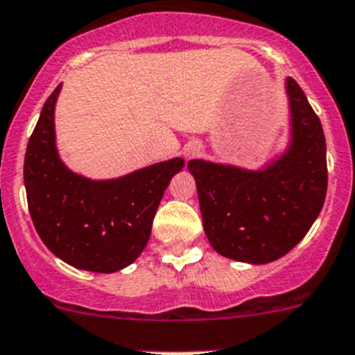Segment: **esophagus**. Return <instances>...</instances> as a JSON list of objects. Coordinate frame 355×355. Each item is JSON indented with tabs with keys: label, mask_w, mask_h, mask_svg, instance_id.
Here are the masks:
<instances>
[{
	"label": "esophagus",
	"mask_w": 355,
	"mask_h": 355,
	"mask_svg": "<svg viewBox=\"0 0 355 355\" xmlns=\"http://www.w3.org/2000/svg\"><path fill=\"white\" fill-rule=\"evenodd\" d=\"M198 150H200V148H198V144L189 146V148H187V155H195Z\"/></svg>",
	"instance_id": "34e87169"
}]
</instances>
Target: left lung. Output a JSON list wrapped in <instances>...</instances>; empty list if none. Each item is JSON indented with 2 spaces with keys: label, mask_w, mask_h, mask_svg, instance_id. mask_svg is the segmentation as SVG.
I'll list each match as a JSON object with an SVG mask.
<instances>
[{
  "label": "left lung",
  "mask_w": 355,
  "mask_h": 355,
  "mask_svg": "<svg viewBox=\"0 0 355 355\" xmlns=\"http://www.w3.org/2000/svg\"><path fill=\"white\" fill-rule=\"evenodd\" d=\"M285 92L291 142L261 169L189 160L205 236L218 254L269 263L302 242L327 195V144L321 122L294 79Z\"/></svg>",
  "instance_id": "8db88e82"
}]
</instances>
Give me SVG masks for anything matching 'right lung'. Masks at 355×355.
<instances>
[{
	"instance_id": "obj_1",
	"label": "right lung",
	"mask_w": 355,
	"mask_h": 355,
	"mask_svg": "<svg viewBox=\"0 0 355 355\" xmlns=\"http://www.w3.org/2000/svg\"><path fill=\"white\" fill-rule=\"evenodd\" d=\"M59 92L61 85L44 103L26 146L23 178L32 222L44 245L71 267L117 272L144 251L157 207L173 175L184 168V159L110 180L70 171L55 148Z\"/></svg>"
}]
</instances>
